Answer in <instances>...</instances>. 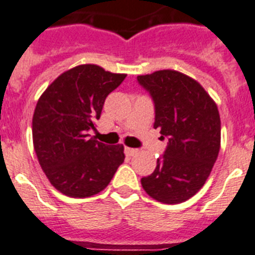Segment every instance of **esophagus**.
I'll return each instance as SVG.
<instances>
[{
    "mask_svg": "<svg viewBox=\"0 0 255 255\" xmlns=\"http://www.w3.org/2000/svg\"><path fill=\"white\" fill-rule=\"evenodd\" d=\"M124 153H126V156L132 157V156H134L136 153H137V149L128 148V146H126V148H124Z\"/></svg>",
    "mask_w": 255,
    "mask_h": 255,
    "instance_id": "esophagus-1",
    "label": "esophagus"
}]
</instances>
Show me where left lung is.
Here are the masks:
<instances>
[{
	"label": "left lung",
	"instance_id": "obj_1",
	"mask_svg": "<svg viewBox=\"0 0 255 255\" xmlns=\"http://www.w3.org/2000/svg\"><path fill=\"white\" fill-rule=\"evenodd\" d=\"M137 82L154 103V128L169 140L154 171L141 178V186L157 202H185L206 183L219 156L216 103L200 84L177 70L137 76Z\"/></svg>",
	"mask_w": 255,
	"mask_h": 255
}]
</instances>
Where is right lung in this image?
I'll use <instances>...</instances> for the list:
<instances>
[{
    "mask_svg": "<svg viewBox=\"0 0 255 255\" xmlns=\"http://www.w3.org/2000/svg\"><path fill=\"white\" fill-rule=\"evenodd\" d=\"M126 74L85 64L64 72L35 107L32 140L39 163L51 185L72 198H88L106 188L124 161V146L90 137L97 131L107 95Z\"/></svg>",
    "mask_w": 255,
    "mask_h": 255,
    "instance_id": "1",
    "label": "right lung"
}]
</instances>
